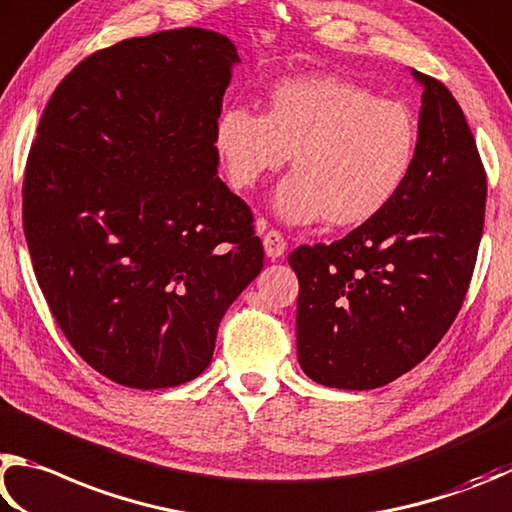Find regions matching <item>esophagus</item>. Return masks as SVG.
Segmentation results:
<instances>
[{"label":"esophagus","mask_w":512,"mask_h":512,"mask_svg":"<svg viewBox=\"0 0 512 512\" xmlns=\"http://www.w3.org/2000/svg\"><path fill=\"white\" fill-rule=\"evenodd\" d=\"M263 247H265L267 258H272V261H276V258H281L285 254V249H288V242H285L281 231L270 229L263 236Z\"/></svg>","instance_id":"1"}]
</instances>
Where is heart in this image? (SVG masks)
<instances>
[{"mask_svg": "<svg viewBox=\"0 0 512 512\" xmlns=\"http://www.w3.org/2000/svg\"><path fill=\"white\" fill-rule=\"evenodd\" d=\"M213 150L238 191L279 173L283 222L348 229L373 220L405 191L420 157V125L405 103L335 74L283 78L265 112L229 105L213 123Z\"/></svg>", "mask_w": 512, "mask_h": 512, "instance_id": "heart-1", "label": "heart"}]
</instances>
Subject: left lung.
<instances>
[{
  "label": "left lung",
  "instance_id": "left-lung-1",
  "mask_svg": "<svg viewBox=\"0 0 512 512\" xmlns=\"http://www.w3.org/2000/svg\"><path fill=\"white\" fill-rule=\"evenodd\" d=\"M423 85L420 157L396 200L333 245L290 254L299 276L297 357L324 387L378 389L434 351L459 315L477 263L486 170L441 80Z\"/></svg>",
  "mask_w": 512,
  "mask_h": 512
}]
</instances>
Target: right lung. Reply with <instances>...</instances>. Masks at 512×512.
Returning <instances> with one entry per match:
<instances>
[{
	"label": "right lung",
	"instance_id": "add662e5",
	"mask_svg": "<svg viewBox=\"0 0 512 512\" xmlns=\"http://www.w3.org/2000/svg\"><path fill=\"white\" fill-rule=\"evenodd\" d=\"M238 62L195 26L130 38L71 69L42 112L22 186L35 279L76 353L123 387L197 378L263 270L213 150Z\"/></svg>",
	"mask_w": 512,
	"mask_h": 512
}]
</instances>
